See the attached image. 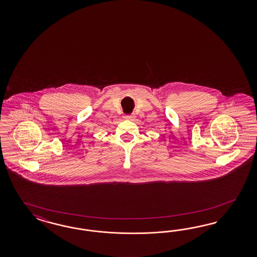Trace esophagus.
<instances>
[{"mask_svg":"<svg viewBox=\"0 0 257 257\" xmlns=\"http://www.w3.org/2000/svg\"><path fill=\"white\" fill-rule=\"evenodd\" d=\"M125 118H126V119H129V120H132V119L135 118V116H134L133 114H131V115H127V116H125Z\"/></svg>","mask_w":257,"mask_h":257,"instance_id":"esophagus-1","label":"esophagus"}]
</instances>
